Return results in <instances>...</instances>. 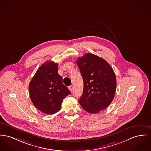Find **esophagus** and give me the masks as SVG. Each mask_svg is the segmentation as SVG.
Returning a JSON list of instances; mask_svg holds the SVG:
<instances>
[{"label":"esophagus","instance_id":"34e87169","mask_svg":"<svg viewBox=\"0 0 151 151\" xmlns=\"http://www.w3.org/2000/svg\"><path fill=\"white\" fill-rule=\"evenodd\" d=\"M68 88L70 90L71 92H72V91H73V86H70L68 87Z\"/></svg>","mask_w":151,"mask_h":151}]
</instances>
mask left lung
Here are the masks:
<instances>
[{"instance_id":"1","label":"left lung","mask_w":151,"mask_h":151,"mask_svg":"<svg viewBox=\"0 0 151 151\" xmlns=\"http://www.w3.org/2000/svg\"><path fill=\"white\" fill-rule=\"evenodd\" d=\"M76 63L84 83L79 103L89 113H99L109 106L114 98L116 88L115 72L104 59L92 53L79 58Z\"/></svg>"}]
</instances>
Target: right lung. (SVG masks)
<instances>
[{
  "label": "right lung",
  "instance_id": "1",
  "mask_svg": "<svg viewBox=\"0 0 151 151\" xmlns=\"http://www.w3.org/2000/svg\"><path fill=\"white\" fill-rule=\"evenodd\" d=\"M58 70L57 63L47 61L38 68L29 84L31 101L37 109L47 115L58 112L63 100L71 93L63 84Z\"/></svg>",
  "mask_w": 151,
  "mask_h": 151
}]
</instances>
